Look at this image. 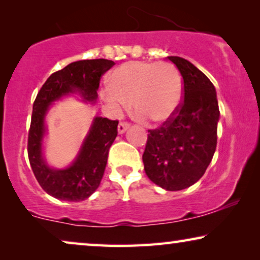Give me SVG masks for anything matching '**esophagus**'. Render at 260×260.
<instances>
[{
  "mask_svg": "<svg viewBox=\"0 0 260 260\" xmlns=\"http://www.w3.org/2000/svg\"><path fill=\"white\" fill-rule=\"evenodd\" d=\"M129 126H130V124L127 123V122H119V124H118V133L119 134L125 133V131L129 129Z\"/></svg>",
  "mask_w": 260,
  "mask_h": 260,
  "instance_id": "1",
  "label": "esophagus"
}]
</instances>
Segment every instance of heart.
Here are the masks:
<instances>
[{"mask_svg":"<svg viewBox=\"0 0 260 260\" xmlns=\"http://www.w3.org/2000/svg\"><path fill=\"white\" fill-rule=\"evenodd\" d=\"M183 93L182 77L173 63L129 61L113 71L104 98L127 106L149 123H162L179 108Z\"/></svg>","mask_w":260,"mask_h":260,"instance_id":"heart-1","label":"heart"}]
</instances>
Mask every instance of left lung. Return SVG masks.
Masks as SVG:
<instances>
[{
  "mask_svg": "<svg viewBox=\"0 0 260 260\" xmlns=\"http://www.w3.org/2000/svg\"><path fill=\"white\" fill-rule=\"evenodd\" d=\"M168 59L182 76L183 98L170 118L148 130L142 158L152 182L167 190H181L198 182L212 161L220 111L211 80L188 60Z\"/></svg>",
  "mask_w": 260,
  "mask_h": 260,
  "instance_id": "1",
  "label": "left lung"
}]
</instances>
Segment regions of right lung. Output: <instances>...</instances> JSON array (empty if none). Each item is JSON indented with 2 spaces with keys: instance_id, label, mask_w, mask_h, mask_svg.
<instances>
[{
  "instance_id": "add662e5",
  "label": "right lung",
  "mask_w": 260,
  "mask_h": 260,
  "mask_svg": "<svg viewBox=\"0 0 260 260\" xmlns=\"http://www.w3.org/2000/svg\"><path fill=\"white\" fill-rule=\"evenodd\" d=\"M115 65L112 60H80L52 73L38 92L33 104L28 131V158L42 189L55 199L83 201L101 184L108 163L109 150L117 137L118 120L97 117L74 163L67 169L47 167L41 155L45 133L44 118L52 102L72 92H79L85 101L94 102L103 74Z\"/></svg>"
}]
</instances>
